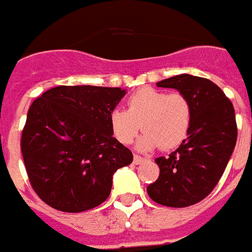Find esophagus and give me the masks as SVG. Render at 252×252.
Segmentation results:
<instances>
[{
	"label": "esophagus",
	"instance_id": "34e87169",
	"mask_svg": "<svg viewBox=\"0 0 252 252\" xmlns=\"http://www.w3.org/2000/svg\"><path fill=\"white\" fill-rule=\"evenodd\" d=\"M133 161H134V164H141L142 161H145V158H142V156H138V155H134V158H133Z\"/></svg>",
	"mask_w": 252,
	"mask_h": 252
}]
</instances>
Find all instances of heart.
<instances>
[{
  "label": "heart",
  "mask_w": 252,
  "mask_h": 252,
  "mask_svg": "<svg viewBox=\"0 0 252 252\" xmlns=\"http://www.w3.org/2000/svg\"><path fill=\"white\" fill-rule=\"evenodd\" d=\"M191 115V103L183 94L145 87L130 94L126 110L110 112V127L114 137L127 145L138 134L141 125L144 134L138 141L140 149L149 151L160 145L169 151L185 141Z\"/></svg>",
  "instance_id": "b5f03b06"
}]
</instances>
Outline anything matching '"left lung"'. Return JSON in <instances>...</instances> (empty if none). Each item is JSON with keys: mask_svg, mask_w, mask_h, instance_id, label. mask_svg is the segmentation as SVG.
<instances>
[{"mask_svg": "<svg viewBox=\"0 0 252 252\" xmlns=\"http://www.w3.org/2000/svg\"><path fill=\"white\" fill-rule=\"evenodd\" d=\"M158 87L186 96L191 103V125L176 151L155 160L160 175L146 191L160 205L186 208L208 197L225 171L237 140L235 110L208 78L179 74L158 81Z\"/></svg>", "mask_w": 252, "mask_h": 252, "instance_id": "obj_1", "label": "left lung"}]
</instances>
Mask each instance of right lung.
<instances>
[{"mask_svg":"<svg viewBox=\"0 0 252 252\" xmlns=\"http://www.w3.org/2000/svg\"><path fill=\"white\" fill-rule=\"evenodd\" d=\"M125 89L61 85L36 97L21 134L33 191L51 208L80 213L106 201L115 171L133 153L112 135L110 112Z\"/></svg>","mask_w":252,"mask_h":252,"instance_id":"obj_1","label":"right lung"}]
</instances>
